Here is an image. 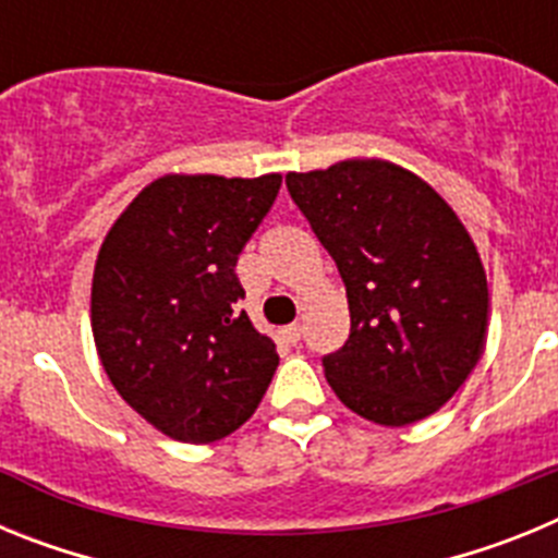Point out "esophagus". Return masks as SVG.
I'll return each mask as SVG.
<instances>
[{"mask_svg": "<svg viewBox=\"0 0 558 558\" xmlns=\"http://www.w3.org/2000/svg\"><path fill=\"white\" fill-rule=\"evenodd\" d=\"M282 338L288 340V343H299V340H302V327H299V324H290V327L282 329Z\"/></svg>", "mask_w": 558, "mask_h": 558, "instance_id": "1", "label": "esophagus"}]
</instances>
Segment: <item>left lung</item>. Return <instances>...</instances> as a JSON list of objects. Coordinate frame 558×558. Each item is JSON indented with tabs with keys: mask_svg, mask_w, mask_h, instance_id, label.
Returning a JSON list of instances; mask_svg holds the SVG:
<instances>
[{
	"mask_svg": "<svg viewBox=\"0 0 558 558\" xmlns=\"http://www.w3.org/2000/svg\"><path fill=\"white\" fill-rule=\"evenodd\" d=\"M284 184L347 284L349 340L324 357L332 391L386 427L436 413L481 360L489 327L486 270L458 215L379 159L288 172Z\"/></svg>",
	"mask_w": 558,
	"mask_h": 558,
	"instance_id": "1",
	"label": "left lung"
}]
</instances>
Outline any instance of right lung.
<instances>
[{
  "label": "right lung",
  "mask_w": 558,
  "mask_h": 558,
  "mask_svg": "<svg viewBox=\"0 0 558 558\" xmlns=\"http://www.w3.org/2000/svg\"><path fill=\"white\" fill-rule=\"evenodd\" d=\"M282 175H165L102 240L92 332L108 379L156 430L209 445L248 422L279 354L256 332L236 256L274 206Z\"/></svg>",
  "instance_id": "add662e5"
}]
</instances>
